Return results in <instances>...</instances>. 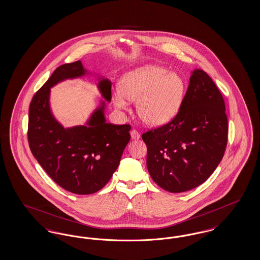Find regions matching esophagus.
<instances>
[{
	"label": "esophagus",
	"mask_w": 260,
	"mask_h": 260,
	"mask_svg": "<svg viewBox=\"0 0 260 260\" xmlns=\"http://www.w3.org/2000/svg\"><path fill=\"white\" fill-rule=\"evenodd\" d=\"M131 136H132V139H134V140H137L140 138V135L138 134V132L136 129L131 131Z\"/></svg>",
	"instance_id": "obj_1"
}]
</instances>
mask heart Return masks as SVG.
<instances>
[{
  "instance_id": "heart-1",
  "label": "heart",
  "mask_w": 260,
  "mask_h": 260,
  "mask_svg": "<svg viewBox=\"0 0 260 260\" xmlns=\"http://www.w3.org/2000/svg\"><path fill=\"white\" fill-rule=\"evenodd\" d=\"M113 95L114 105L128 110V100L136 101L139 119L151 126L170 123L180 110L185 82L177 73L157 65H145L124 74Z\"/></svg>"
}]
</instances>
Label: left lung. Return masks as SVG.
I'll list each match as a JSON object with an SVG mask.
<instances>
[{
	"label": "left lung",
	"mask_w": 260,
	"mask_h": 260,
	"mask_svg": "<svg viewBox=\"0 0 260 260\" xmlns=\"http://www.w3.org/2000/svg\"><path fill=\"white\" fill-rule=\"evenodd\" d=\"M227 136L222 95L209 75L194 69L173 121L142 135L150 176L171 193L196 188L222 160Z\"/></svg>",
	"instance_id": "obj_1"
}]
</instances>
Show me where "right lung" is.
I'll use <instances>...</instances> for the list:
<instances>
[{"label":"right lung","instance_id":"1","mask_svg":"<svg viewBox=\"0 0 260 260\" xmlns=\"http://www.w3.org/2000/svg\"><path fill=\"white\" fill-rule=\"evenodd\" d=\"M90 74L81 60L63 64L35 93L29 107L28 142L33 156L55 183L79 195L95 193L106 185L131 139L129 124L106 122L105 100L82 125L64 127L53 116L50 88ZM98 81L101 96L110 102L111 82L101 76Z\"/></svg>","mask_w":260,"mask_h":260}]
</instances>
